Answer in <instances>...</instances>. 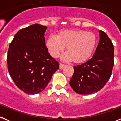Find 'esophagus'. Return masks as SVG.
<instances>
[{
    "label": "esophagus",
    "instance_id": "esophagus-1",
    "mask_svg": "<svg viewBox=\"0 0 121 121\" xmlns=\"http://www.w3.org/2000/svg\"><path fill=\"white\" fill-rule=\"evenodd\" d=\"M65 65H64V64L60 63V69H63V68H64L65 67Z\"/></svg>",
    "mask_w": 121,
    "mask_h": 121
}]
</instances>
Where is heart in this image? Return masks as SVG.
Instances as JSON below:
<instances>
[{
  "mask_svg": "<svg viewBox=\"0 0 121 121\" xmlns=\"http://www.w3.org/2000/svg\"><path fill=\"white\" fill-rule=\"evenodd\" d=\"M97 38L95 33L82 30H62L57 36L52 35L46 40L49 53L57 58L66 46V52L61 56L65 61L83 63L91 57L95 50Z\"/></svg>",
  "mask_w": 121,
  "mask_h": 121,
  "instance_id": "b5f03b06",
  "label": "heart"
}]
</instances>
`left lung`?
<instances>
[{"mask_svg":"<svg viewBox=\"0 0 121 121\" xmlns=\"http://www.w3.org/2000/svg\"><path fill=\"white\" fill-rule=\"evenodd\" d=\"M99 41L93 57L74 66L69 84L76 93L89 95L104 86L111 76L114 65L113 45L105 32L99 30Z\"/></svg>","mask_w":121,"mask_h":121,"instance_id":"left-lung-1","label":"left lung"}]
</instances>
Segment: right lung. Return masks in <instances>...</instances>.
Wrapping results in <instances>:
<instances>
[{"mask_svg": "<svg viewBox=\"0 0 121 121\" xmlns=\"http://www.w3.org/2000/svg\"><path fill=\"white\" fill-rule=\"evenodd\" d=\"M47 27L33 24L20 30L9 47L8 70L17 86L24 93L42 92L50 81L59 64L45 45Z\"/></svg>", "mask_w": 121, "mask_h": 121, "instance_id": "add662e5", "label": "right lung"}]
</instances>
